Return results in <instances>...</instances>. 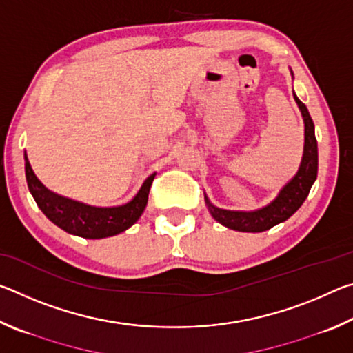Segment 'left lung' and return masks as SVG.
Segmentation results:
<instances>
[{"instance_id": "left-lung-1", "label": "left lung", "mask_w": 353, "mask_h": 353, "mask_svg": "<svg viewBox=\"0 0 353 353\" xmlns=\"http://www.w3.org/2000/svg\"><path fill=\"white\" fill-rule=\"evenodd\" d=\"M305 124V143H303L302 162L296 176L279 191L277 198L270 204L254 212H234L214 207L205 196V204L212 216L229 229L238 232H265L288 219L299 210L310 193V188L318 177V141L314 137V124L307 105L294 94Z\"/></svg>"}]
</instances>
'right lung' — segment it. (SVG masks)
I'll return each instance as SVG.
<instances>
[{
  "label": "right lung",
  "mask_w": 353,
  "mask_h": 353,
  "mask_svg": "<svg viewBox=\"0 0 353 353\" xmlns=\"http://www.w3.org/2000/svg\"><path fill=\"white\" fill-rule=\"evenodd\" d=\"M25 171L29 191H31L40 210L45 213V216L68 234L90 238V240L118 235L135 224L141 213L145 212L149 190H151L155 177V172L149 176L143 182L135 198L129 201L128 204L118 207H93L63 198V196H59L48 190L34 174L26 152Z\"/></svg>",
  "instance_id": "obj_1"
}]
</instances>
